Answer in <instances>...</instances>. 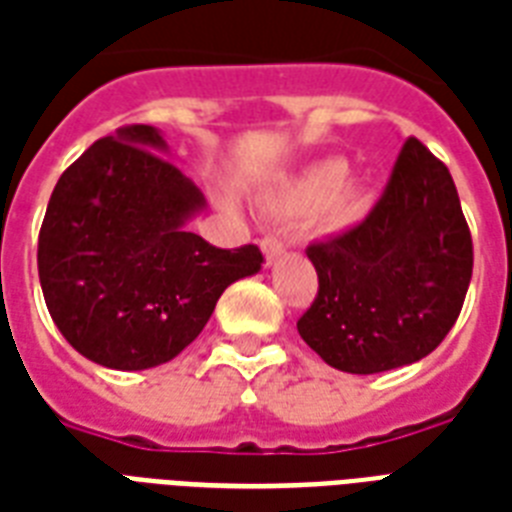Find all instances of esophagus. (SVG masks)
<instances>
[{
    "label": "esophagus",
    "instance_id": "obj_1",
    "mask_svg": "<svg viewBox=\"0 0 512 512\" xmlns=\"http://www.w3.org/2000/svg\"><path fill=\"white\" fill-rule=\"evenodd\" d=\"M263 252H265V260H268V265L276 263L281 255H284V241L279 239V236H265L263 239Z\"/></svg>",
    "mask_w": 512,
    "mask_h": 512
}]
</instances>
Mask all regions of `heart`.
Segmentation results:
<instances>
[{"instance_id":"heart-1","label":"heart","mask_w":512,"mask_h":512,"mask_svg":"<svg viewBox=\"0 0 512 512\" xmlns=\"http://www.w3.org/2000/svg\"><path fill=\"white\" fill-rule=\"evenodd\" d=\"M348 164L327 159L303 170L292 183L271 199V209L279 215H308L324 209L329 228L353 225L369 207V191L358 183H345Z\"/></svg>"}]
</instances>
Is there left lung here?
I'll return each mask as SVG.
<instances>
[{
    "label": "left lung",
    "instance_id": "obj_1",
    "mask_svg": "<svg viewBox=\"0 0 512 512\" xmlns=\"http://www.w3.org/2000/svg\"><path fill=\"white\" fill-rule=\"evenodd\" d=\"M319 295L297 332L329 366L377 374L414 364L460 316L473 239L444 162L417 138L398 154L372 212L305 249Z\"/></svg>",
    "mask_w": 512,
    "mask_h": 512
}]
</instances>
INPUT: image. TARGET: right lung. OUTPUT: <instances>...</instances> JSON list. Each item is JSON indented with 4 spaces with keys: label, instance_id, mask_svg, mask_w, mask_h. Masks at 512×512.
Returning <instances> with one entry per match:
<instances>
[{
    "label": "right lung",
    "instance_id": "add662e5",
    "mask_svg": "<svg viewBox=\"0 0 512 512\" xmlns=\"http://www.w3.org/2000/svg\"><path fill=\"white\" fill-rule=\"evenodd\" d=\"M164 148L148 124L95 140L60 175L39 231L47 311L71 348L108 369L167 364L225 287L263 265L255 244L220 249L185 231L204 196Z\"/></svg>",
    "mask_w": 512,
    "mask_h": 512
}]
</instances>
